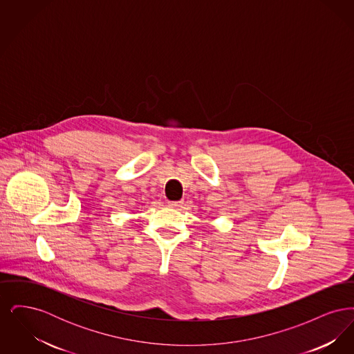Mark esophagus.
<instances>
[{
	"instance_id": "esophagus-1",
	"label": "esophagus",
	"mask_w": 354,
	"mask_h": 354,
	"mask_svg": "<svg viewBox=\"0 0 354 354\" xmlns=\"http://www.w3.org/2000/svg\"><path fill=\"white\" fill-rule=\"evenodd\" d=\"M167 204H169V207H172V208H179V207H182L183 202H182V201H178V202H175V201H169Z\"/></svg>"
}]
</instances>
